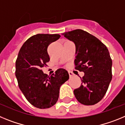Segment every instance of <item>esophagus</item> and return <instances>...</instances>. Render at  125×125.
<instances>
[{"label":"esophagus","mask_w":125,"mask_h":125,"mask_svg":"<svg viewBox=\"0 0 125 125\" xmlns=\"http://www.w3.org/2000/svg\"><path fill=\"white\" fill-rule=\"evenodd\" d=\"M69 75H70V77H73V76L74 75V74H73V72H72L71 71H69Z\"/></svg>","instance_id":"34e87169"}]
</instances>
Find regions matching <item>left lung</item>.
<instances>
[{"label":"left lung","instance_id":"obj_1","mask_svg":"<svg viewBox=\"0 0 125 125\" xmlns=\"http://www.w3.org/2000/svg\"><path fill=\"white\" fill-rule=\"evenodd\" d=\"M75 45V69L83 72L80 87L73 91L76 99L84 105L100 101L112 79V60L108 48L100 40L82 30L63 33Z\"/></svg>","mask_w":125,"mask_h":125}]
</instances>
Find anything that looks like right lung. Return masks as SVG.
I'll return each mask as SVG.
<instances>
[{"label":"right lung","instance_id":"add662e5","mask_svg":"<svg viewBox=\"0 0 125 125\" xmlns=\"http://www.w3.org/2000/svg\"><path fill=\"white\" fill-rule=\"evenodd\" d=\"M57 34H38L30 37L19 50L16 62V77L19 89L29 103L40 109L56 104L60 88L69 79L68 72L59 69L51 76L41 70L50 61L48 46L60 38Z\"/></svg>","mask_w":125,"mask_h":125}]
</instances>
